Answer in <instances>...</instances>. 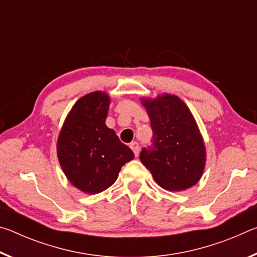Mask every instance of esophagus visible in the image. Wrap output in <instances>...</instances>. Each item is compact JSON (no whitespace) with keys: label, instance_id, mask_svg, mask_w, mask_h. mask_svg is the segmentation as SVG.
<instances>
[{"label":"esophagus","instance_id":"esophagus-1","mask_svg":"<svg viewBox=\"0 0 257 257\" xmlns=\"http://www.w3.org/2000/svg\"><path fill=\"white\" fill-rule=\"evenodd\" d=\"M129 146H130V149L133 150L135 156H138V154H139V145H138V143L137 142H133V143H130Z\"/></svg>","mask_w":257,"mask_h":257}]
</instances>
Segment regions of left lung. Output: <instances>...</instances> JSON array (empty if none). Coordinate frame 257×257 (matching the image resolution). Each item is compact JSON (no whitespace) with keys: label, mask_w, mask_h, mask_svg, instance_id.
<instances>
[{"label":"left lung","mask_w":257,"mask_h":257,"mask_svg":"<svg viewBox=\"0 0 257 257\" xmlns=\"http://www.w3.org/2000/svg\"><path fill=\"white\" fill-rule=\"evenodd\" d=\"M153 130V147L141 152L142 163L160 187L186 190L201 179L206 163L204 139L186 103L176 95L142 97Z\"/></svg>","instance_id":"1"}]
</instances>
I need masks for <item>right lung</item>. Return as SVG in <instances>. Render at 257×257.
Instances as JSON below:
<instances>
[{
  "instance_id": "1",
  "label": "right lung",
  "mask_w": 257,
  "mask_h": 257,
  "mask_svg": "<svg viewBox=\"0 0 257 257\" xmlns=\"http://www.w3.org/2000/svg\"><path fill=\"white\" fill-rule=\"evenodd\" d=\"M111 98L101 90L86 94L72 106L60 130L56 153L72 186L85 194H98L118 179L135 155L120 142L105 120Z\"/></svg>"
}]
</instances>
